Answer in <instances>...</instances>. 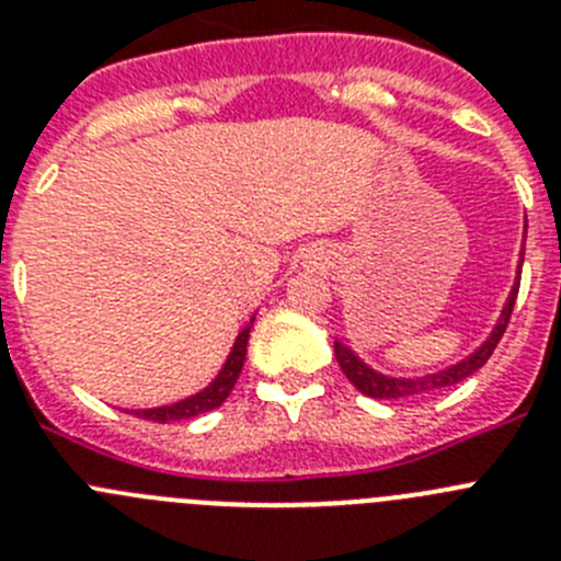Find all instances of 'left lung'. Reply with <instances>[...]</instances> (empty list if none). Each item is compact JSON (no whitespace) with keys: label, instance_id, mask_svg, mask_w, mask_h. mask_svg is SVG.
<instances>
[{"label":"left lung","instance_id":"1","mask_svg":"<svg viewBox=\"0 0 561 561\" xmlns=\"http://www.w3.org/2000/svg\"><path fill=\"white\" fill-rule=\"evenodd\" d=\"M525 230H528V225H525ZM523 255H525V247H523V252H519V266H523ZM517 291H519V270H517V280H514L512 291H508V300H505L503 311H500V317H497V325L492 329V334L485 336L483 345H480V348H474L469 356H463L460 362H455V365H449V368L435 370V374H424V376L381 374V370L370 368L365 359H359V356H356V351H351L342 340L334 342V356H336V362H340L342 374L348 376L351 385H354L359 393L370 396V399H388V401L413 399V396H421V393H435V390H440V388H453V385H458V381H463V379H469L472 374H478L485 362H489V356L494 354V348H497V342H500V336H503L505 325H508V320H512Z\"/></svg>","mask_w":561,"mask_h":561}]
</instances>
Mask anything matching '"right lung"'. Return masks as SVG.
Segmentation results:
<instances>
[{
	"label": "right lung",
	"mask_w": 561,
	"mask_h": 561,
	"mask_svg": "<svg viewBox=\"0 0 561 561\" xmlns=\"http://www.w3.org/2000/svg\"><path fill=\"white\" fill-rule=\"evenodd\" d=\"M255 323V317H252L250 323L244 329L238 331L236 342H232L230 354H227L225 365L221 370L216 374V379L202 388L199 393L187 396V399L173 401V404H162V408H146V410H131L137 419H148V421H157V424H171V421H185V419H196L202 413H210L221 404V401L230 396V390L236 388L238 376H241V368H244V359H247V342H250V329Z\"/></svg>",
	"instance_id": "add662e5"
}]
</instances>
